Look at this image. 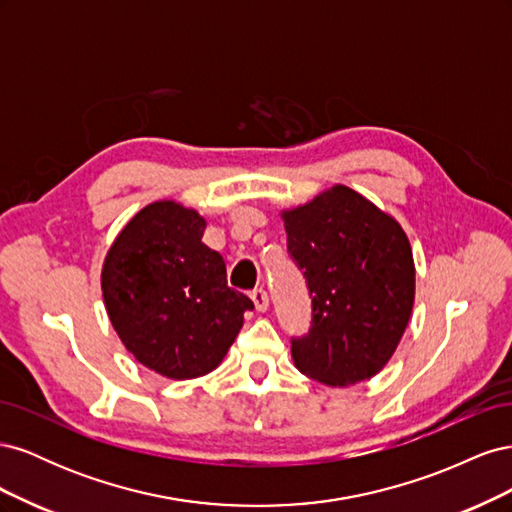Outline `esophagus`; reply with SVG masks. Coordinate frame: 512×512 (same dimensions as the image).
Instances as JSON below:
<instances>
[{
	"mask_svg": "<svg viewBox=\"0 0 512 512\" xmlns=\"http://www.w3.org/2000/svg\"><path fill=\"white\" fill-rule=\"evenodd\" d=\"M250 297H252V301H254L258 312H267V307H269V294H267L265 288H254Z\"/></svg>",
	"mask_w": 512,
	"mask_h": 512,
	"instance_id": "34e87169",
	"label": "esophagus"
}]
</instances>
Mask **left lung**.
<instances>
[{"mask_svg": "<svg viewBox=\"0 0 512 512\" xmlns=\"http://www.w3.org/2000/svg\"><path fill=\"white\" fill-rule=\"evenodd\" d=\"M288 256L305 277L312 322L292 359L329 386L376 376L404 335L414 303L406 232L367 198L335 185L284 213Z\"/></svg>", "mask_w": 512, "mask_h": 512, "instance_id": "left-lung-1", "label": "left lung"}]
</instances>
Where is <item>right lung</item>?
Returning a JSON list of instances; mask_svg holds the SVG:
<instances>
[{
  "mask_svg": "<svg viewBox=\"0 0 512 512\" xmlns=\"http://www.w3.org/2000/svg\"><path fill=\"white\" fill-rule=\"evenodd\" d=\"M207 222L173 200L147 205L119 232L102 269L108 318L138 363L173 380L209 374L254 303L226 282L203 243Z\"/></svg>",
  "mask_w": 512,
  "mask_h": 512,
  "instance_id": "obj_1",
  "label": "right lung"
}]
</instances>
